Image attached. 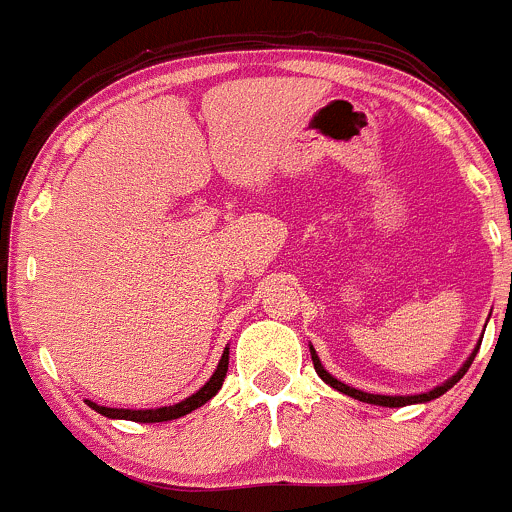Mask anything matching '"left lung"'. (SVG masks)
<instances>
[{"instance_id":"1","label":"left lung","mask_w":512,"mask_h":512,"mask_svg":"<svg viewBox=\"0 0 512 512\" xmlns=\"http://www.w3.org/2000/svg\"><path fill=\"white\" fill-rule=\"evenodd\" d=\"M308 348H311V361H313V368H316V373H318V376L323 378V383H328V386H331V388H336L338 393H343V396L356 398V401L373 403V406H383V408H403V406H413V403H428V401H435V398L443 396L445 391H450V388H453L455 383H458L460 378L465 376V371H468V368H470V363H473L475 353H478V348H480V341H478V346L473 348V353H470V356L465 358L463 366L458 368V373H453V376H450L448 381L440 383V386L430 388L428 393H416V396H381V393H366V391H361V388L348 386V383L338 381L336 376H331V373H328L326 368H323V363H321V358H318L316 348H313V346H308Z\"/></svg>"}]
</instances>
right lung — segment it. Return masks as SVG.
<instances>
[{"mask_svg":"<svg viewBox=\"0 0 512 512\" xmlns=\"http://www.w3.org/2000/svg\"><path fill=\"white\" fill-rule=\"evenodd\" d=\"M226 371H229V346H226L224 353H221V361H219V366H216L214 376H211L209 381H206L204 386L199 388V391L191 393V396L184 398V401L174 403V406H161V408H106V406H99V403H94V401H86V403H89L91 411L101 413V416H106V418H116V421H134V423L174 421V418L186 416V413L196 411V408H201V406H204V403H209L211 398H214L216 393L221 391V386H224Z\"/></svg>","mask_w":512,"mask_h":512,"instance_id":"right-lung-1","label":"right lung"}]
</instances>
